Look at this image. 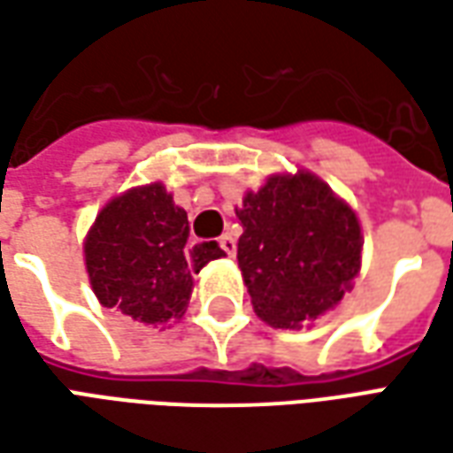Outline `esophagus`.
Wrapping results in <instances>:
<instances>
[{
    "mask_svg": "<svg viewBox=\"0 0 453 453\" xmlns=\"http://www.w3.org/2000/svg\"><path fill=\"white\" fill-rule=\"evenodd\" d=\"M218 245H220V250H223L226 255H235V237L230 235V233H226V235L220 237Z\"/></svg>",
    "mask_w": 453,
    "mask_h": 453,
    "instance_id": "obj_1",
    "label": "esophagus"
}]
</instances>
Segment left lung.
Wrapping results in <instances>:
<instances>
[{
  "label": "left lung",
  "instance_id": "left-lung-1",
  "mask_svg": "<svg viewBox=\"0 0 453 453\" xmlns=\"http://www.w3.org/2000/svg\"><path fill=\"white\" fill-rule=\"evenodd\" d=\"M237 265L255 313L298 327L342 301L361 265V227L320 179L272 177L237 211Z\"/></svg>",
  "mask_w": 453,
  "mask_h": 453
}]
</instances>
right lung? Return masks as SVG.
<instances>
[{"mask_svg":"<svg viewBox=\"0 0 453 453\" xmlns=\"http://www.w3.org/2000/svg\"><path fill=\"white\" fill-rule=\"evenodd\" d=\"M188 218L162 184L130 188L96 216L84 242L87 272L106 308L148 325L181 318L194 274L226 252L187 245Z\"/></svg>","mask_w":453,"mask_h":453,"instance_id":"obj_1","label":"right lung"}]
</instances>
